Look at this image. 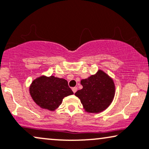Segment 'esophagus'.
I'll use <instances>...</instances> for the list:
<instances>
[{
    "label": "esophagus",
    "instance_id": "1",
    "mask_svg": "<svg viewBox=\"0 0 149 149\" xmlns=\"http://www.w3.org/2000/svg\"><path fill=\"white\" fill-rule=\"evenodd\" d=\"M77 90H78V88L76 87V86H75V87H73L72 88V91H73V93H76V92L77 91Z\"/></svg>",
    "mask_w": 149,
    "mask_h": 149
}]
</instances>
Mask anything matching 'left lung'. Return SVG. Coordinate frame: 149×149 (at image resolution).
<instances>
[{
    "label": "left lung",
    "instance_id": "left-lung-1",
    "mask_svg": "<svg viewBox=\"0 0 149 149\" xmlns=\"http://www.w3.org/2000/svg\"><path fill=\"white\" fill-rule=\"evenodd\" d=\"M80 83L83 87L75 95L80 98L86 111L99 113L111 104L115 95L114 82L102 71L83 79Z\"/></svg>",
    "mask_w": 149,
    "mask_h": 149
}]
</instances>
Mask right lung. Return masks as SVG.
I'll return each instance as SVG.
<instances>
[{"mask_svg":"<svg viewBox=\"0 0 149 149\" xmlns=\"http://www.w3.org/2000/svg\"><path fill=\"white\" fill-rule=\"evenodd\" d=\"M33 101L41 108L54 111L61 104L65 97L73 92L67 81L54 76H40L34 80L29 88Z\"/></svg>","mask_w":149,"mask_h":149,"instance_id":"right-lung-1","label":"right lung"}]
</instances>
